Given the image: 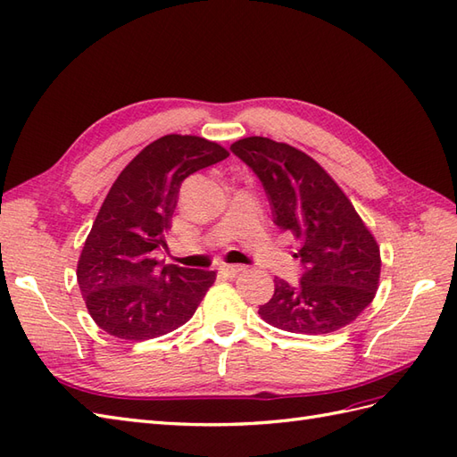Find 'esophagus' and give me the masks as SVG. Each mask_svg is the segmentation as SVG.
Instances as JSON below:
<instances>
[{"label": "esophagus", "instance_id": "esophagus-1", "mask_svg": "<svg viewBox=\"0 0 457 457\" xmlns=\"http://www.w3.org/2000/svg\"><path fill=\"white\" fill-rule=\"evenodd\" d=\"M220 270H221V274L233 278V276H237L239 272H243L245 266H241V264H221Z\"/></svg>", "mask_w": 457, "mask_h": 457}]
</instances>
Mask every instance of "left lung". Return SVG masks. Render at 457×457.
<instances>
[{"instance_id":"8db88e82","label":"left lung","mask_w":457,"mask_h":457,"mask_svg":"<svg viewBox=\"0 0 457 457\" xmlns=\"http://www.w3.org/2000/svg\"><path fill=\"white\" fill-rule=\"evenodd\" d=\"M261 179L274 224L299 243L297 284L274 279L259 314L279 330L330 334L353 322L378 289L380 249L345 193L305 152L266 137L231 145Z\"/></svg>"}]
</instances>
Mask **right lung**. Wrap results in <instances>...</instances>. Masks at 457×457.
<instances>
[{"mask_svg":"<svg viewBox=\"0 0 457 457\" xmlns=\"http://www.w3.org/2000/svg\"><path fill=\"white\" fill-rule=\"evenodd\" d=\"M228 156L203 137L166 135L140 150L115 179L77 264L80 294L104 332L143 342L193 317L216 272L163 264L158 253L168 247L181 183Z\"/></svg>","mask_w":457,"mask_h":457,"instance_id":"add662e5","label":"right lung"}]
</instances>
